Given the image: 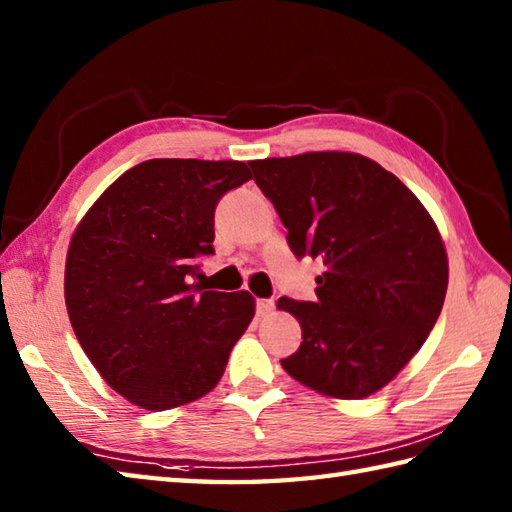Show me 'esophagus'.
Wrapping results in <instances>:
<instances>
[{
  "label": "esophagus",
  "mask_w": 512,
  "mask_h": 512,
  "mask_svg": "<svg viewBox=\"0 0 512 512\" xmlns=\"http://www.w3.org/2000/svg\"><path fill=\"white\" fill-rule=\"evenodd\" d=\"M255 308H257L259 317H266V314L273 312L275 301H273V299H257V301H255Z\"/></svg>",
  "instance_id": "34e87169"
}]
</instances>
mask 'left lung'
<instances>
[{
    "label": "left lung",
    "instance_id": "left-lung-1",
    "mask_svg": "<svg viewBox=\"0 0 512 512\" xmlns=\"http://www.w3.org/2000/svg\"><path fill=\"white\" fill-rule=\"evenodd\" d=\"M297 259L323 262L317 299L281 297L301 345L281 358L299 383L356 400L385 387L436 325L449 284L436 224L378 162L345 151L248 162Z\"/></svg>",
    "mask_w": 512,
    "mask_h": 512
}]
</instances>
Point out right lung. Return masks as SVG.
Returning <instances> with one entry per match:
<instances>
[{"instance_id":"1","label":"right lung","mask_w":512,"mask_h":512,"mask_svg":"<svg viewBox=\"0 0 512 512\" xmlns=\"http://www.w3.org/2000/svg\"><path fill=\"white\" fill-rule=\"evenodd\" d=\"M253 178L237 160H145L83 217L65 262V306L83 352L118 394L149 411L217 385L255 314L246 290L193 284L215 253V206Z\"/></svg>"}]
</instances>
